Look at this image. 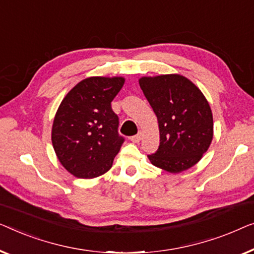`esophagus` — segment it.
I'll use <instances>...</instances> for the list:
<instances>
[{"instance_id": "1", "label": "esophagus", "mask_w": 254, "mask_h": 254, "mask_svg": "<svg viewBox=\"0 0 254 254\" xmlns=\"http://www.w3.org/2000/svg\"><path fill=\"white\" fill-rule=\"evenodd\" d=\"M141 132H139V133H137L135 135H133V137H131L130 138V140L132 141V142H139L141 140Z\"/></svg>"}]
</instances>
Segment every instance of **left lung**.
<instances>
[{"instance_id":"left-lung-1","label":"left lung","mask_w":254,"mask_h":254,"mask_svg":"<svg viewBox=\"0 0 254 254\" xmlns=\"http://www.w3.org/2000/svg\"><path fill=\"white\" fill-rule=\"evenodd\" d=\"M139 85L159 122L155 167L177 174L193 167L213 139V115L202 92L181 74L141 77Z\"/></svg>"}]
</instances>
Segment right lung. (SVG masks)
Listing matches in <instances>:
<instances>
[{
  "instance_id": "add662e5",
  "label": "right lung",
  "mask_w": 254,
  "mask_h": 254,
  "mask_svg": "<svg viewBox=\"0 0 254 254\" xmlns=\"http://www.w3.org/2000/svg\"><path fill=\"white\" fill-rule=\"evenodd\" d=\"M123 77H90L62 100L52 128V142L61 164L78 178L107 173L124 138L112 101L124 85Z\"/></svg>"
}]
</instances>
